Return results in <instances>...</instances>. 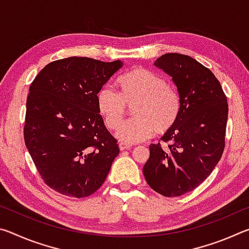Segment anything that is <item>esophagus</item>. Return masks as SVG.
Returning a JSON list of instances; mask_svg holds the SVG:
<instances>
[{"instance_id":"obj_1","label":"esophagus","mask_w":249,"mask_h":249,"mask_svg":"<svg viewBox=\"0 0 249 249\" xmlns=\"http://www.w3.org/2000/svg\"><path fill=\"white\" fill-rule=\"evenodd\" d=\"M119 147H120V149L123 151V150H127V149H129L130 147V145H127V144H125V142H120V145H119Z\"/></svg>"}]
</instances>
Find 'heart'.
Listing matches in <instances>:
<instances>
[{
  "label": "heart",
  "mask_w": 249,
  "mask_h": 249,
  "mask_svg": "<svg viewBox=\"0 0 249 249\" xmlns=\"http://www.w3.org/2000/svg\"><path fill=\"white\" fill-rule=\"evenodd\" d=\"M119 94L109 87L96 93V107L109 129L119 127L126 115V107L133 108L135 120L117 129L116 138L127 144L148 140L154 134H165L178 121L180 98L168 87L167 81L148 69L134 68L117 80Z\"/></svg>",
  "instance_id": "obj_1"
}]
</instances>
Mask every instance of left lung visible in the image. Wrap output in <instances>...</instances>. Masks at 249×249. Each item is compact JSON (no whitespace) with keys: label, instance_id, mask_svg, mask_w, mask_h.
I'll return each instance as SVG.
<instances>
[{"label":"left lung","instance_id":"obj_1","mask_svg":"<svg viewBox=\"0 0 249 249\" xmlns=\"http://www.w3.org/2000/svg\"><path fill=\"white\" fill-rule=\"evenodd\" d=\"M154 66L171 77L181 109L178 121L161 137L169 145L149 146L142 172L159 195L179 196L199 187L220 161L229 105L212 71L190 56L166 53Z\"/></svg>","mask_w":249,"mask_h":249}]
</instances>
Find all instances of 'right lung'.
I'll use <instances>...</instances> for the list:
<instances>
[{
    "label": "right lung",
    "mask_w": 249,
    "mask_h": 249,
    "mask_svg": "<svg viewBox=\"0 0 249 249\" xmlns=\"http://www.w3.org/2000/svg\"><path fill=\"white\" fill-rule=\"evenodd\" d=\"M123 61L69 57L48 64L29 87L24 140L48 187L84 197L103 184L116 156L117 141L98 112V91Z\"/></svg>",
    "instance_id": "right-lung-1"
}]
</instances>
